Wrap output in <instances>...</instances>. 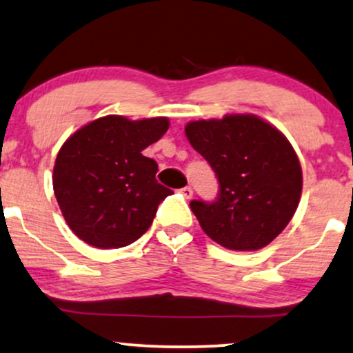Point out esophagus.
<instances>
[{"label":"esophagus","mask_w":353,"mask_h":353,"mask_svg":"<svg viewBox=\"0 0 353 353\" xmlns=\"http://www.w3.org/2000/svg\"><path fill=\"white\" fill-rule=\"evenodd\" d=\"M181 193H183V196L186 200H190V198L193 196V190L190 188V186H185V188H181Z\"/></svg>","instance_id":"34e87169"}]
</instances>
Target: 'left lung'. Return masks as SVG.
<instances>
[{
	"label": "left lung",
	"instance_id": "8db88e82",
	"mask_svg": "<svg viewBox=\"0 0 353 353\" xmlns=\"http://www.w3.org/2000/svg\"><path fill=\"white\" fill-rule=\"evenodd\" d=\"M185 134L219 181L216 200L190 203L201 230L226 250L268 246L301 200L302 170L289 140L251 114L194 120Z\"/></svg>",
	"mask_w": 353,
	"mask_h": 353
}]
</instances>
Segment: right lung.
Returning a JSON list of instances; mask_svg holds the SVG:
<instances>
[{"mask_svg":"<svg viewBox=\"0 0 353 353\" xmlns=\"http://www.w3.org/2000/svg\"><path fill=\"white\" fill-rule=\"evenodd\" d=\"M167 117L128 120L107 115L65 140L52 186L65 223L101 250L128 246L152 225L172 190L157 181L159 165L142 155L168 130Z\"/></svg>","mask_w":353,"mask_h":353,"instance_id":"obj_1","label":"right lung"}]
</instances>
